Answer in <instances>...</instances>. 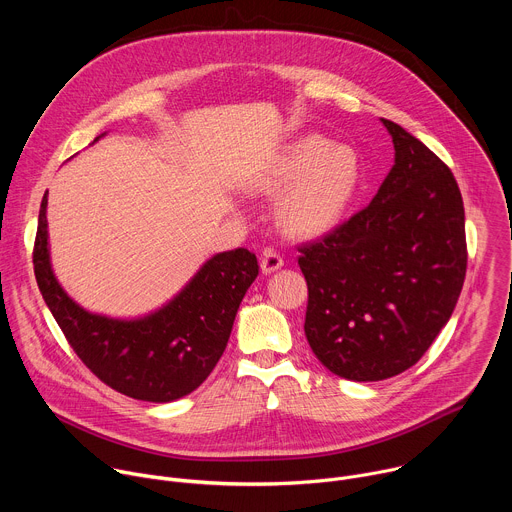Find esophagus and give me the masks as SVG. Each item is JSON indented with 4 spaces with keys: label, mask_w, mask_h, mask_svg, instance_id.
<instances>
[{
    "label": "esophagus",
    "mask_w": 512,
    "mask_h": 512,
    "mask_svg": "<svg viewBox=\"0 0 512 512\" xmlns=\"http://www.w3.org/2000/svg\"><path fill=\"white\" fill-rule=\"evenodd\" d=\"M281 267H283V257L273 249H265L263 257H261V271L265 275H271L273 271H277Z\"/></svg>",
    "instance_id": "obj_1"
}]
</instances>
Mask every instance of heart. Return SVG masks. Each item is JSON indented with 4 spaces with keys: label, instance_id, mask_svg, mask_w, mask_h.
Instances as JSON below:
<instances>
[{
    "label": "heart",
    "instance_id": "1",
    "mask_svg": "<svg viewBox=\"0 0 512 512\" xmlns=\"http://www.w3.org/2000/svg\"><path fill=\"white\" fill-rule=\"evenodd\" d=\"M362 184V164L348 145L306 135L279 150L251 180V188L278 194L279 227L296 239L334 231L352 208Z\"/></svg>",
    "mask_w": 512,
    "mask_h": 512
}]
</instances>
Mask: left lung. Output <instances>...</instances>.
I'll return each mask as SVG.
<instances>
[{
	"label": "left lung",
	"instance_id": "1",
	"mask_svg": "<svg viewBox=\"0 0 512 512\" xmlns=\"http://www.w3.org/2000/svg\"><path fill=\"white\" fill-rule=\"evenodd\" d=\"M381 121L395 164L373 202L298 247L306 338L328 371L358 383L395 377L425 354L456 308L468 263L452 170L401 125Z\"/></svg>",
	"mask_w": 512,
	"mask_h": 512
}]
</instances>
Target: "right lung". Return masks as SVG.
Masks as SVG:
<instances>
[{
    "instance_id": "obj_1",
    "label": "right lung",
    "mask_w": 512,
    "mask_h": 512,
    "mask_svg": "<svg viewBox=\"0 0 512 512\" xmlns=\"http://www.w3.org/2000/svg\"><path fill=\"white\" fill-rule=\"evenodd\" d=\"M46 206L44 194L34 243L36 281L91 373L111 389L150 403H170L198 389L227 348L237 310L259 275L257 257L243 247L216 253L160 310L133 320L109 318L81 308L54 277Z\"/></svg>"
}]
</instances>
